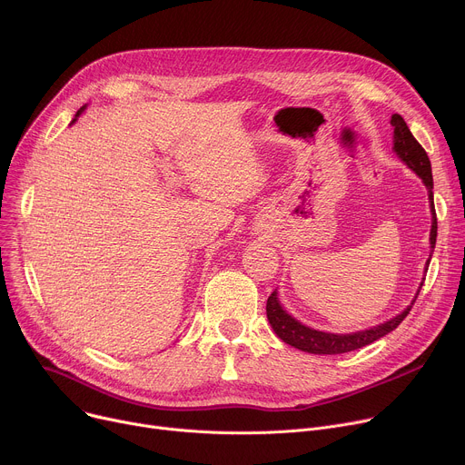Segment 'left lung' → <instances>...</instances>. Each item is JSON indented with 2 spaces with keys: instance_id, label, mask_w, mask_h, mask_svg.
<instances>
[{
  "instance_id": "8db88e82",
  "label": "left lung",
  "mask_w": 465,
  "mask_h": 465,
  "mask_svg": "<svg viewBox=\"0 0 465 465\" xmlns=\"http://www.w3.org/2000/svg\"><path fill=\"white\" fill-rule=\"evenodd\" d=\"M390 124L393 126V151L395 154L401 158V162H405L425 183L427 191H429V203H430V212H432V226H430V248L434 250L436 244V233H438V221H436V212H434V193H432V169H430V160L425 153V149L418 143V140L412 136L411 128L407 126L405 119L400 114H393L390 119ZM430 262V259L427 261V264ZM427 271V267H425ZM423 285V282H421ZM421 285L412 300V303L401 312L393 318H390L384 323L373 325L370 329L364 331H357V333H348V335H335V333H323V331H316L311 329L307 325H303L302 322H298L296 318H292L280 303L278 300V292L274 291L269 300H267V318L274 329V333L289 346H294L302 351L307 353H314V355H341V353H348L359 348H364L375 341H379L381 337L388 335L390 331H393L397 325H400L407 314L411 312Z\"/></svg>"
}]
</instances>
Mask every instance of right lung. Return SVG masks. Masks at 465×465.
<instances>
[{
  "label": "right lung",
  "instance_id": "add662e5",
  "mask_svg": "<svg viewBox=\"0 0 465 465\" xmlns=\"http://www.w3.org/2000/svg\"><path fill=\"white\" fill-rule=\"evenodd\" d=\"M84 108H86V106H83V108H81V110H79V112H77V115H81V112H83V110H84ZM74 121H75V119H74Z\"/></svg>",
  "mask_w": 465,
  "mask_h": 465
}]
</instances>
